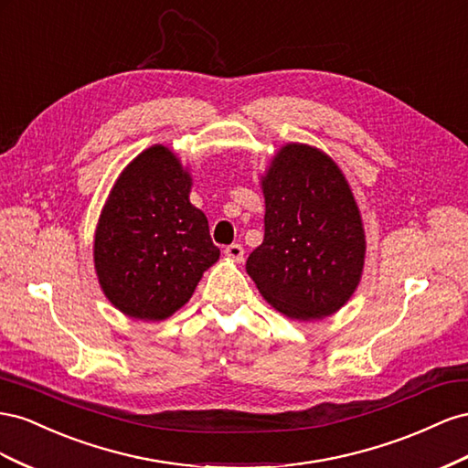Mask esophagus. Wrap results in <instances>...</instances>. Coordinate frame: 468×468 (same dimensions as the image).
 Wrapping results in <instances>:
<instances>
[{
  "label": "esophagus",
  "instance_id": "34e87169",
  "mask_svg": "<svg viewBox=\"0 0 468 468\" xmlns=\"http://www.w3.org/2000/svg\"><path fill=\"white\" fill-rule=\"evenodd\" d=\"M225 257L227 259H229V261H235V262H241L243 261V247L241 245H229V247H227L225 250Z\"/></svg>",
  "mask_w": 468,
  "mask_h": 468
}]
</instances>
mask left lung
I'll return each instance as SVG.
<instances>
[{"label":"left lung","mask_w":468,"mask_h":468,"mask_svg":"<svg viewBox=\"0 0 468 468\" xmlns=\"http://www.w3.org/2000/svg\"><path fill=\"white\" fill-rule=\"evenodd\" d=\"M264 239L247 272L276 312L298 322L337 314L365 269L367 235L349 182L317 146L286 143L261 176Z\"/></svg>","instance_id":"1"}]
</instances>
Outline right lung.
I'll use <instances>...</instances> for the list:
<instances>
[{
  "instance_id": "1",
  "label": "right lung",
  "mask_w": 468,
  "mask_h": 468,
  "mask_svg": "<svg viewBox=\"0 0 468 468\" xmlns=\"http://www.w3.org/2000/svg\"><path fill=\"white\" fill-rule=\"evenodd\" d=\"M192 175L165 144L137 154L117 176L93 235L105 298L131 319L163 322L219 259L204 211L190 204Z\"/></svg>"
}]
</instances>
